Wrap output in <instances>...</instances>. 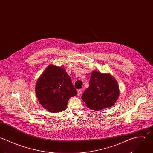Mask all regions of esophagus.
Returning <instances> with one entry per match:
<instances>
[{
  "mask_svg": "<svg viewBox=\"0 0 153 153\" xmlns=\"http://www.w3.org/2000/svg\"><path fill=\"white\" fill-rule=\"evenodd\" d=\"M82 89H79V90H78L77 91V94L79 95V96H80L81 94H82Z\"/></svg>",
  "mask_w": 153,
  "mask_h": 153,
  "instance_id": "34e87169",
  "label": "esophagus"
}]
</instances>
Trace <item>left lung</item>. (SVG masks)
<instances>
[{"mask_svg":"<svg viewBox=\"0 0 153 153\" xmlns=\"http://www.w3.org/2000/svg\"><path fill=\"white\" fill-rule=\"evenodd\" d=\"M120 94L118 85L110 74L93 71L89 87L83 93L82 99L86 105L94 111L112 106Z\"/></svg>","mask_w":153,"mask_h":153,"instance_id":"obj_1","label":"left lung"}]
</instances>
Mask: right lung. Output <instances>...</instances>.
<instances>
[{"label": "right lung", "mask_w": 153, "mask_h": 153, "mask_svg": "<svg viewBox=\"0 0 153 153\" xmlns=\"http://www.w3.org/2000/svg\"><path fill=\"white\" fill-rule=\"evenodd\" d=\"M35 92L39 102L50 112L65 109L69 99L77 94L65 69L49 65L36 82Z\"/></svg>", "instance_id": "1"}]
</instances>
